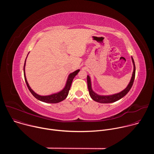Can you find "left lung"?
Returning <instances> with one entry per match:
<instances>
[{
    "mask_svg": "<svg viewBox=\"0 0 154 154\" xmlns=\"http://www.w3.org/2000/svg\"><path fill=\"white\" fill-rule=\"evenodd\" d=\"M131 61H132L133 64H134V71L132 73V75H131V79L130 80L129 83L128 84L127 86L125 88L122 90V91L112 94V95H99L95 93L93 88H92V85H91V78L88 75H87V83H88V91L90 93V96L91 97L93 100L94 101L101 103H113L115 102H116L119 100V99H122L123 97H124L130 91L131 89V86L133 85L135 77V62L134 60V58L132 57H131Z\"/></svg>",
    "mask_w": 154,
    "mask_h": 154,
    "instance_id": "1",
    "label": "left lung"
}]
</instances>
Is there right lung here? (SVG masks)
<instances>
[{"mask_svg": "<svg viewBox=\"0 0 154 154\" xmlns=\"http://www.w3.org/2000/svg\"><path fill=\"white\" fill-rule=\"evenodd\" d=\"M28 54V55H29ZM27 55V56H28ZM27 56L26 57V59L25 60V63H24V79H25V81L26 83L27 84V86L28 87V88L29 90V91H30V93L32 94V95L38 100L43 102H46V103H58L60 102L61 101H63V100H64L67 97L68 93H69V91L71 88V86L72 82L73 79H74V77L76 76V75L79 73V72L80 71V69H77L76 71H75L74 72L69 74V75L68 77L66 82L65 86L63 88L60 90V91L55 93H53L51 94L50 95H47V96H41L39 94H38L37 93H36L32 88H30V86H29V84L27 80L26 79V72H25V67H26V60L27 58Z\"/></svg>", "mask_w": 154, "mask_h": 154, "instance_id": "obj_1", "label": "right lung"}]
</instances>
